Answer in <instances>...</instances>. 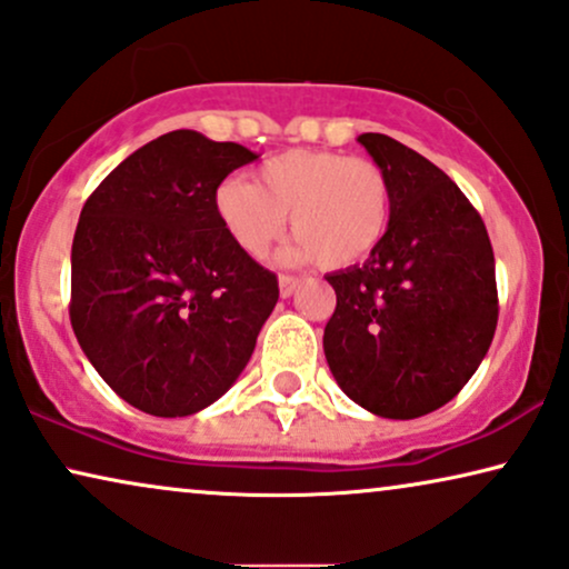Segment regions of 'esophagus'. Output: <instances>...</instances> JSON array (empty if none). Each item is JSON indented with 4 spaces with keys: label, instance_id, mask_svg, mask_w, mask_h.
Returning a JSON list of instances; mask_svg holds the SVG:
<instances>
[{
    "label": "esophagus",
    "instance_id": "obj_1",
    "mask_svg": "<svg viewBox=\"0 0 569 569\" xmlns=\"http://www.w3.org/2000/svg\"><path fill=\"white\" fill-rule=\"evenodd\" d=\"M299 283H301V278H297V276H280V280H278V286H280V297H291L293 291L299 289Z\"/></svg>",
    "mask_w": 569,
    "mask_h": 569
}]
</instances>
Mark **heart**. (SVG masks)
<instances>
[{
  "label": "heart",
  "instance_id": "b5f03b06",
  "mask_svg": "<svg viewBox=\"0 0 569 569\" xmlns=\"http://www.w3.org/2000/svg\"><path fill=\"white\" fill-rule=\"evenodd\" d=\"M392 213V187L380 163L336 150H289L257 171V187L226 179L216 189V216L233 244L264 257L283 237L286 216L297 237L286 257L351 268L382 244Z\"/></svg>",
  "mask_w": 569,
  "mask_h": 569
}]
</instances>
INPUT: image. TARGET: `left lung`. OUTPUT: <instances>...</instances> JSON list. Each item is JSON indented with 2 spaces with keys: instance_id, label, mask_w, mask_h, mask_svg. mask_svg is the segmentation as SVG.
<instances>
[{
  "instance_id": "8db88e82",
  "label": "left lung",
  "mask_w": 569,
  "mask_h": 569,
  "mask_svg": "<svg viewBox=\"0 0 569 569\" xmlns=\"http://www.w3.org/2000/svg\"><path fill=\"white\" fill-rule=\"evenodd\" d=\"M359 142L388 173L392 213L363 264L328 276L325 359L340 390L385 419H419L471 380L497 330L495 252L442 169L388 134Z\"/></svg>"
}]
</instances>
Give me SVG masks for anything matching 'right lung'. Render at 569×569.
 Segmentation results:
<instances>
[{
  "mask_svg": "<svg viewBox=\"0 0 569 569\" xmlns=\"http://www.w3.org/2000/svg\"><path fill=\"white\" fill-rule=\"evenodd\" d=\"M254 158L173 130L124 158L82 206L72 330L103 382L150 416L177 419L221 398L276 307V272L216 216V189Z\"/></svg>",
  "mask_w": 569,
  "mask_h": 569,
  "instance_id": "add662e5",
  "label": "right lung"
}]
</instances>
